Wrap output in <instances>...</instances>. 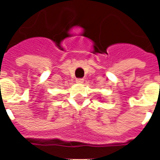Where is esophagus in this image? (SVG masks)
Here are the masks:
<instances>
[{
    "label": "esophagus",
    "instance_id": "obj_1",
    "mask_svg": "<svg viewBox=\"0 0 160 160\" xmlns=\"http://www.w3.org/2000/svg\"><path fill=\"white\" fill-rule=\"evenodd\" d=\"M75 81H76V83H78V84H83L85 80H84V79H82V78H79V79H76Z\"/></svg>",
    "mask_w": 160,
    "mask_h": 160
}]
</instances>
